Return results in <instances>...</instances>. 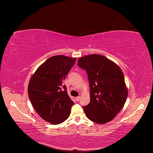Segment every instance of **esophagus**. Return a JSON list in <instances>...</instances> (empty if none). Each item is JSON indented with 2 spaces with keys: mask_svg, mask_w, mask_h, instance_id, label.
<instances>
[{
  "mask_svg": "<svg viewBox=\"0 0 153 153\" xmlns=\"http://www.w3.org/2000/svg\"><path fill=\"white\" fill-rule=\"evenodd\" d=\"M80 96H77V97H76V101H78L80 100Z\"/></svg>",
  "mask_w": 153,
  "mask_h": 153,
  "instance_id": "obj_1",
  "label": "esophagus"
}]
</instances>
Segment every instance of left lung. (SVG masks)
<instances>
[{
  "mask_svg": "<svg viewBox=\"0 0 153 153\" xmlns=\"http://www.w3.org/2000/svg\"><path fill=\"white\" fill-rule=\"evenodd\" d=\"M78 66L86 71L89 82L90 103L83 106L87 118L98 124L112 121L124 106L128 96L121 68L98 54L79 58Z\"/></svg>",
  "mask_w": 153,
  "mask_h": 153,
  "instance_id": "obj_1",
  "label": "left lung"
}]
</instances>
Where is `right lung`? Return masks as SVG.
Listing matches in <instances>:
<instances>
[{
  "instance_id": "add662e5",
  "label": "right lung",
  "mask_w": 153,
  "mask_h": 153,
  "mask_svg": "<svg viewBox=\"0 0 153 153\" xmlns=\"http://www.w3.org/2000/svg\"><path fill=\"white\" fill-rule=\"evenodd\" d=\"M76 59L62 55L51 57L30 80L28 94L30 102L39 116L51 124H61L70 114L74 102L63 84Z\"/></svg>"
}]
</instances>
